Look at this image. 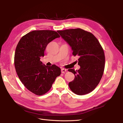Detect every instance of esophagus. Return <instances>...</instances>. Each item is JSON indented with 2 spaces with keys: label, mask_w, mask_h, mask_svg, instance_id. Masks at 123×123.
Returning <instances> with one entry per match:
<instances>
[{
  "label": "esophagus",
  "mask_w": 123,
  "mask_h": 123,
  "mask_svg": "<svg viewBox=\"0 0 123 123\" xmlns=\"http://www.w3.org/2000/svg\"><path fill=\"white\" fill-rule=\"evenodd\" d=\"M66 70L65 69L63 68V69H61V72H62V73H65L66 72Z\"/></svg>",
  "instance_id": "esophagus-1"
}]
</instances>
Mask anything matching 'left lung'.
Returning a JSON list of instances; mask_svg holds the SVG:
<instances>
[{"label": "left lung", "instance_id": "1", "mask_svg": "<svg viewBox=\"0 0 123 123\" xmlns=\"http://www.w3.org/2000/svg\"><path fill=\"white\" fill-rule=\"evenodd\" d=\"M57 32L71 47L73 55L79 57L80 69H68L75 76L69 83L70 89L78 95L91 92L99 84L105 69V54L100 42L91 32L80 28Z\"/></svg>", "mask_w": 123, "mask_h": 123}]
</instances>
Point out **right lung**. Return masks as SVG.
I'll use <instances>...</instances> for the list:
<instances>
[{
	"mask_svg": "<svg viewBox=\"0 0 123 123\" xmlns=\"http://www.w3.org/2000/svg\"><path fill=\"white\" fill-rule=\"evenodd\" d=\"M60 37L55 31L34 30L22 36L17 44L14 55L16 72L24 86L36 95L48 92L61 74L59 67L54 64L43 65L40 60L48 44Z\"/></svg>",
	"mask_w": 123,
	"mask_h": 123,
	"instance_id": "right-lung-1",
	"label": "right lung"
}]
</instances>
